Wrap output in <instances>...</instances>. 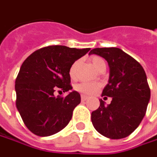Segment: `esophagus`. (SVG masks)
Masks as SVG:
<instances>
[{
	"mask_svg": "<svg viewBox=\"0 0 157 157\" xmlns=\"http://www.w3.org/2000/svg\"><path fill=\"white\" fill-rule=\"evenodd\" d=\"M87 98L88 97L87 96H85V95H82V96H81V99H82V101H85Z\"/></svg>",
	"mask_w": 157,
	"mask_h": 157,
	"instance_id": "obj_1",
	"label": "esophagus"
}]
</instances>
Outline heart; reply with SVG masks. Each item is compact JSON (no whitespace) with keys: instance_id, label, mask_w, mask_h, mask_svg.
Returning <instances> with one entry per match:
<instances>
[{"instance_id":"1","label":"heart","mask_w":157,"mask_h":157,"mask_svg":"<svg viewBox=\"0 0 157 157\" xmlns=\"http://www.w3.org/2000/svg\"><path fill=\"white\" fill-rule=\"evenodd\" d=\"M90 59H91L93 66L96 67V69H98V71L106 70V61L102 58H100L98 56H93V57H91ZM79 65H80V60H75L70 67L69 75L72 79H75L76 77ZM99 88H100V84L98 82H82L75 86V90L84 95H92L97 92L99 90Z\"/></svg>"}]
</instances>
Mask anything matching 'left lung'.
Returning a JSON list of instances; mask_svg holds the SVG:
<instances>
[{
	"label": "left lung",
	"mask_w": 157,
	"mask_h": 157,
	"mask_svg": "<svg viewBox=\"0 0 157 157\" xmlns=\"http://www.w3.org/2000/svg\"><path fill=\"white\" fill-rule=\"evenodd\" d=\"M90 54L98 55L107 61L109 79L102 97L112 98L107 106L99 99L100 106L91 113L92 124L106 138H125L138 128L146 115L150 99L146 73L137 60L121 49L96 48Z\"/></svg>",
	"instance_id": "obj_1"
}]
</instances>
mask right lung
<instances>
[{"mask_svg": "<svg viewBox=\"0 0 157 157\" xmlns=\"http://www.w3.org/2000/svg\"><path fill=\"white\" fill-rule=\"evenodd\" d=\"M90 50L52 45L33 52L24 61L15 82L16 106L33 133L47 137L68 124L81 96L75 90L66 97H56L55 92L73 89L70 67Z\"/></svg>", "mask_w": 157, "mask_h": 157, "instance_id": "obj_1", "label": "right lung"}]
</instances>
